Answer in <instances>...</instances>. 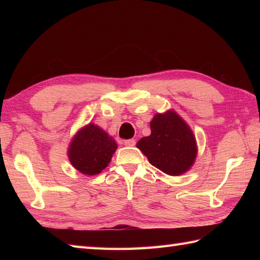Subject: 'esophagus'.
<instances>
[{
	"mask_svg": "<svg viewBox=\"0 0 260 260\" xmlns=\"http://www.w3.org/2000/svg\"><path fill=\"white\" fill-rule=\"evenodd\" d=\"M136 144V141L135 140H126V141H124V145L125 146H134Z\"/></svg>",
	"mask_w": 260,
	"mask_h": 260,
	"instance_id": "1",
	"label": "esophagus"
}]
</instances>
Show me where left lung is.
<instances>
[{"label": "left lung", "mask_w": 260, "mask_h": 260, "mask_svg": "<svg viewBox=\"0 0 260 260\" xmlns=\"http://www.w3.org/2000/svg\"><path fill=\"white\" fill-rule=\"evenodd\" d=\"M137 147L153 167L174 176L186 172L197 156V144L192 131L172 110L154 116L151 121V135L141 139Z\"/></svg>", "instance_id": "obj_1"}]
</instances>
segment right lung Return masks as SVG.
Masks as SVG:
<instances>
[{
    "label": "right lung",
    "mask_w": 260,
    "mask_h": 260,
    "mask_svg": "<svg viewBox=\"0 0 260 260\" xmlns=\"http://www.w3.org/2000/svg\"><path fill=\"white\" fill-rule=\"evenodd\" d=\"M117 148L115 140L98 126L89 124L71 141L68 156L74 168L87 175L101 173Z\"/></svg>",
    "instance_id": "1"
}]
</instances>
